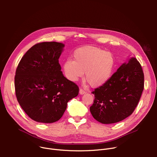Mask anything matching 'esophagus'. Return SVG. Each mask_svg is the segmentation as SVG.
<instances>
[{"label": "esophagus", "mask_w": 157, "mask_h": 157, "mask_svg": "<svg viewBox=\"0 0 157 157\" xmlns=\"http://www.w3.org/2000/svg\"><path fill=\"white\" fill-rule=\"evenodd\" d=\"M79 94L80 95H83V94H85V93H86V91L85 90H83V89H80L79 90Z\"/></svg>", "instance_id": "34e87169"}]
</instances>
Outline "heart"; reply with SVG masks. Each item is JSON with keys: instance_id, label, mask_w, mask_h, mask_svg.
Masks as SVG:
<instances>
[{"instance_id": "heart-1", "label": "heart", "mask_w": 157, "mask_h": 157, "mask_svg": "<svg viewBox=\"0 0 157 157\" xmlns=\"http://www.w3.org/2000/svg\"><path fill=\"white\" fill-rule=\"evenodd\" d=\"M74 60H66L63 64L65 76L76 81L84 75L90 86L98 88L110 78L114 66L113 54L103 49L86 46L78 48L73 53Z\"/></svg>"}]
</instances>
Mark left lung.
<instances>
[{"mask_svg": "<svg viewBox=\"0 0 157 157\" xmlns=\"http://www.w3.org/2000/svg\"><path fill=\"white\" fill-rule=\"evenodd\" d=\"M144 89V74L135 57L128 59L109 80L92 94L95 96L90 111L103 124L121 121L132 114Z\"/></svg>", "mask_w": 157, "mask_h": 157, "instance_id": "1", "label": "left lung"}]
</instances>
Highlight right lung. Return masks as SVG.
<instances>
[{"label":"right lung","mask_w":157,"mask_h":157,"mask_svg":"<svg viewBox=\"0 0 157 157\" xmlns=\"http://www.w3.org/2000/svg\"><path fill=\"white\" fill-rule=\"evenodd\" d=\"M65 44L43 42L33 46L16 71V96L21 108L33 120H59L67 102L79 93L78 86L63 75L59 59Z\"/></svg>","instance_id":"add662e5"}]
</instances>
